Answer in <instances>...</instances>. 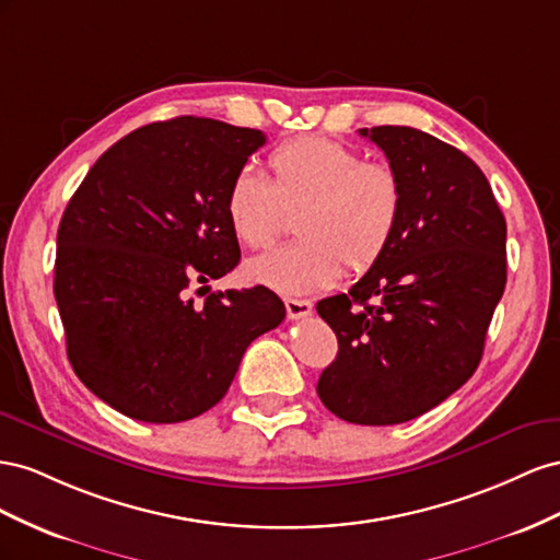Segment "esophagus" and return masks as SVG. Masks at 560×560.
<instances>
[{"label":"esophagus","instance_id":"1","mask_svg":"<svg viewBox=\"0 0 560 560\" xmlns=\"http://www.w3.org/2000/svg\"><path fill=\"white\" fill-rule=\"evenodd\" d=\"M283 305H285V314H289V318H293V322H295V318L310 316L312 310H314L310 300H295V298H285Z\"/></svg>","mask_w":560,"mask_h":560}]
</instances>
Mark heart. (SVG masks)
<instances>
[{"label":"heart","mask_w":560,"mask_h":560,"mask_svg":"<svg viewBox=\"0 0 560 560\" xmlns=\"http://www.w3.org/2000/svg\"><path fill=\"white\" fill-rule=\"evenodd\" d=\"M271 183L238 171L225 195L234 236L248 248L269 246L283 230V211L298 213V244L244 265L250 283L283 295L330 289L342 265L369 271L392 246L404 215V180L387 162H371L347 142L307 136L269 154Z\"/></svg>","instance_id":"obj_1"}]
</instances>
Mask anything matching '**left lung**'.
Here are the masks:
<instances>
[{
	"label": "left lung",
	"instance_id": "1",
	"mask_svg": "<svg viewBox=\"0 0 560 560\" xmlns=\"http://www.w3.org/2000/svg\"><path fill=\"white\" fill-rule=\"evenodd\" d=\"M404 180L387 253L349 293L318 300L338 357L318 398L340 420L401 424L474 375L506 283V222L471 159L410 126L359 129Z\"/></svg>",
	"mask_w": 560,
	"mask_h": 560
}]
</instances>
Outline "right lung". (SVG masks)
Masks as SVG:
<instances>
[{"label":"right lung","instance_id":"obj_1","mask_svg":"<svg viewBox=\"0 0 560 560\" xmlns=\"http://www.w3.org/2000/svg\"><path fill=\"white\" fill-rule=\"evenodd\" d=\"M265 133L175 117L117 140L58 228L54 295L77 377L140 422L197 418L228 394L246 347L285 307L265 285L189 289L242 258L225 195Z\"/></svg>","mask_w":560,"mask_h":560}]
</instances>
